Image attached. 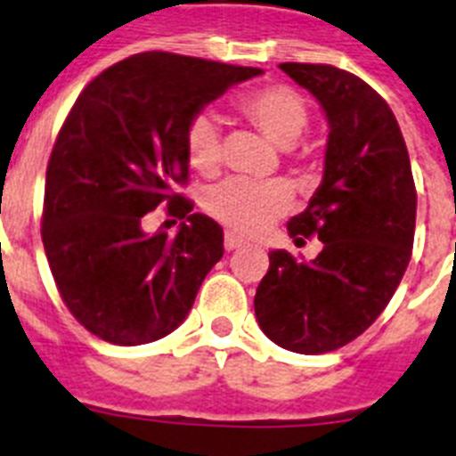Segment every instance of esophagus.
Returning a JSON list of instances; mask_svg holds the SVG:
<instances>
[{"mask_svg":"<svg viewBox=\"0 0 456 456\" xmlns=\"http://www.w3.org/2000/svg\"><path fill=\"white\" fill-rule=\"evenodd\" d=\"M224 247H225V251H235V248L241 247V240L237 235H232V232H225Z\"/></svg>","mask_w":456,"mask_h":456,"instance_id":"esophagus-1","label":"esophagus"}]
</instances>
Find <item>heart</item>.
<instances>
[{
  "label": "heart",
  "instance_id": "1",
  "mask_svg": "<svg viewBox=\"0 0 456 456\" xmlns=\"http://www.w3.org/2000/svg\"><path fill=\"white\" fill-rule=\"evenodd\" d=\"M237 114L263 132L276 146H294L308 127L310 111L305 100L294 88L267 84L240 93L232 102ZM184 151L189 164L203 175L221 167V132L212 114H196L184 130ZM292 203L289 189L281 183L225 180L208 196L209 215L216 216L240 235H260L285 215Z\"/></svg>",
  "mask_w": 456,
  "mask_h": 456
}]
</instances>
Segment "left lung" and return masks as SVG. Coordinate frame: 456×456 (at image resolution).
<instances>
[{
  "label": "left lung",
  "instance_id": "8db88e82",
  "mask_svg": "<svg viewBox=\"0 0 456 456\" xmlns=\"http://www.w3.org/2000/svg\"><path fill=\"white\" fill-rule=\"evenodd\" d=\"M281 70L315 95L329 120L324 178L288 221L289 237L315 235L324 247L310 263L269 253L253 305L278 347L326 354L361 336L400 285L416 232V184L400 125L372 86L324 63Z\"/></svg>",
  "mask_w": 456,
  "mask_h": 456
}]
</instances>
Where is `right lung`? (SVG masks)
<instances>
[{"label": "right lung", "mask_w": 456, "mask_h": 456, "mask_svg": "<svg viewBox=\"0 0 456 456\" xmlns=\"http://www.w3.org/2000/svg\"><path fill=\"white\" fill-rule=\"evenodd\" d=\"M263 75L171 52L114 63L72 104L52 148L43 247L54 283L93 336L134 347L175 331L224 256V231L173 184L187 183L184 130L205 104ZM184 218L179 235L146 233L157 204Z\"/></svg>", "instance_id": "add662e5"}]
</instances>
